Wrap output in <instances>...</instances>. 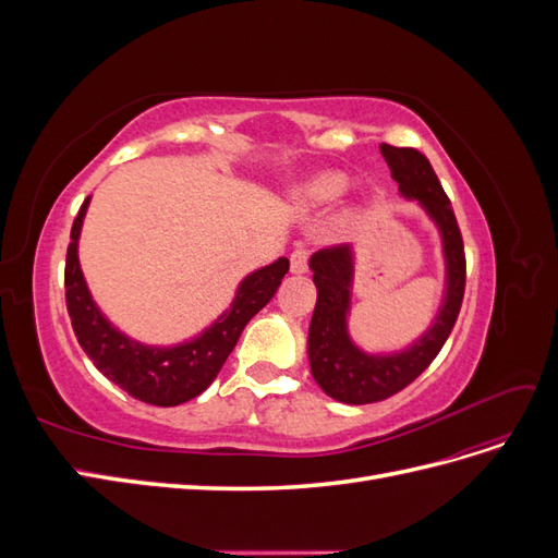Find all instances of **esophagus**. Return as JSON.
Masks as SVG:
<instances>
[{
    "label": "esophagus",
    "mask_w": 558,
    "mask_h": 558,
    "mask_svg": "<svg viewBox=\"0 0 558 558\" xmlns=\"http://www.w3.org/2000/svg\"><path fill=\"white\" fill-rule=\"evenodd\" d=\"M307 265H310V251L307 248H295L291 253V272L293 275L307 272Z\"/></svg>",
    "instance_id": "esophagus-1"
}]
</instances>
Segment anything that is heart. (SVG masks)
Listing matches in <instances>:
<instances>
[{
	"instance_id": "heart-1",
	"label": "heart",
	"mask_w": 558,
	"mask_h": 558,
	"mask_svg": "<svg viewBox=\"0 0 558 558\" xmlns=\"http://www.w3.org/2000/svg\"><path fill=\"white\" fill-rule=\"evenodd\" d=\"M344 191H347V177L337 172H326V174L314 177L307 183H302L300 189L293 191V199L300 207H324L335 202Z\"/></svg>"
}]
</instances>
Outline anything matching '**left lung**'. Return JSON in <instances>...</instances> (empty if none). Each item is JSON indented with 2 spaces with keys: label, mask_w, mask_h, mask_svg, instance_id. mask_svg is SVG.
<instances>
[{
  "label": "left lung",
  "mask_w": 558,
  "mask_h": 558,
  "mask_svg": "<svg viewBox=\"0 0 558 558\" xmlns=\"http://www.w3.org/2000/svg\"><path fill=\"white\" fill-rule=\"evenodd\" d=\"M400 195L416 199L440 230L445 251V298L433 326L396 353H365L349 337L353 283V248L349 244L316 251L310 267L316 283V307L310 324V365L316 384L347 404H369L391 398L412 384L445 347L459 318L465 291V251L451 202L424 154L416 148L381 144Z\"/></svg>",
  "instance_id": "1"
}]
</instances>
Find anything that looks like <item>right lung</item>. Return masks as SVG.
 I'll list each match as a JSON object with an SVG mask.
<instances>
[{
    "label": "right lung",
    "instance_id": "1",
    "mask_svg": "<svg viewBox=\"0 0 558 558\" xmlns=\"http://www.w3.org/2000/svg\"><path fill=\"white\" fill-rule=\"evenodd\" d=\"M86 197L70 234L64 263V298L76 340L107 379L125 393L156 408H174L199 396L221 373L248 320L275 298L289 258H279L244 277L230 310L189 342L174 347H148L123 335L99 312L78 265V238L88 211Z\"/></svg>",
    "mask_w": 558,
    "mask_h": 558
}]
</instances>
